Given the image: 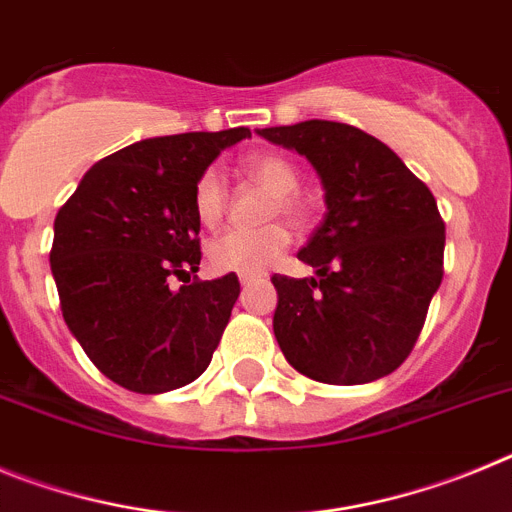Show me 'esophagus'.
I'll return each instance as SVG.
<instances>
[{
	"label": "esophagus",
	"mask_w": 512,
	"mask_h": 512,
	"mask_svg": "<svg viewBox=\"0 0 512 512\" xmlns=\"http://www.w3.org/2000/svg\"><path fill=\"white\" fill-rule=\"evenodd\" d=\"M256 279H259L256 274H241V287H248V284L256 282Z\"/></svg>",
	"instance_id": "obj_1"
}]
</instances>
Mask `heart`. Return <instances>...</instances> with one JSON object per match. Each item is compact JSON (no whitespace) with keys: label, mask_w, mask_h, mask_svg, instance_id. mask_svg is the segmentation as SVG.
<instances>
[{"label":"heart","mask_w":512,"mask_h":512,"mask_svg":"<svg viewBox=\"0 0 512 512\" xmlns=\"http://www.w3.org/2000/svg\"><path fill=\"white\" fill-rule=\"evenodd\" d=\"M246 174L253 182L269 189L274 194L271 200V215H284L289 220L305 217V202L300 200V171L279 153H259L246 158L243 164ZM194 215L205 228H217L225 215V192L223 176L215 169H207L194 184ZM289 230L282 223H269L264 228H233L228 233L217 235L207 246V261L215 271H233V274H264L266 269L277 264V259L287 251Z\"/></svg>","instance_id":"1"}]
</instances>
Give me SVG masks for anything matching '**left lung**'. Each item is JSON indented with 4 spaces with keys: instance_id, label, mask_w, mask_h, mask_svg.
Masks as SVG:
<instances>
[{
    "instance_id": "8db88e82",
    "label": "left lung",
    "mask_w": 512,
    "mask_h": 512,
    "mask_svg": "<svg viewBox=\"0 0 512 512\" xmlns=\"http://www.w3.org/2000/svg\"><path fill=\"white\" fill-rule=\"evenodd\" d=\"M259 135L310 161L328 210L297 253L315 277H271L284 359L325 384L387 377L413 351L443 279L446 225L431 189L382 140L346 122Z\"/></svg>"
}]
</instances>
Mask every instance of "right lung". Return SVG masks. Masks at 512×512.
Returning <instances> with one entry per match:
<instances>
[{"instance_id": "add662e5", "label": "right lung", "mask_w": 512, "mask_h": 512, "mask_svg": "<svg viewBox=\"0 0 512 512\" xmlns=\"http://www.w3.org/2000/svg\"><path fill=\"white\" fill-rule=\"evenodd\" d=\"M248 128L138 140L84 174L53 223L63 320L104 377L140 395L210 366L241 284L202 282L194 184ZM179 278L185 284L174 290ZM193 282L189 283L188 279Z\"/></svg>"}]
</instances>
